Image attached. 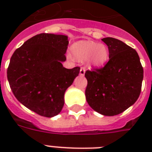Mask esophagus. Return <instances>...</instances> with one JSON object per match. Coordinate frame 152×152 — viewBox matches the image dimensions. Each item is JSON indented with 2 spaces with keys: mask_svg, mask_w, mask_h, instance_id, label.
I'll return each mask as SVG.
<instances>
[{
  "mask_svg": "<svg viewBox=\"0 0 152 152\" xmlns=\"http://www.w3.org/2000/svg\"><path fill=\"white\" fill-rule=\"evenodd\" d=\"M84 74H85V69L84 68H81L80 70V75L81 76H84Z\"/></svg>",
  "mask_w": 152,
  "mask_h": 152,
  "instance_id": "esophagus-1",
  "label": "esophagus"
}]
</instances>
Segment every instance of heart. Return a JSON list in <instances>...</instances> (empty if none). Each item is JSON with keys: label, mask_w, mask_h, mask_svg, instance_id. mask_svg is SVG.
I'll use <instances>...</instances> for the list:
<instances>
[{"label": "heart", "mask_w": 152, "mask_h": 152, "mask_svg": "<svg viewBox=\"0 0 152 152\" xmlns=\"http://www.w3.org/2000/svg\"><path fill=\"white\" fill-rule=\"evenodd\" d=\"M71 50L77 61H85L88 60L89 65L93 68L103 66L109 57L108 48L105 45L88 40L75 42L72 46Z\"/></svg>", "instance_id": "b5f03b06"}]
</instances>
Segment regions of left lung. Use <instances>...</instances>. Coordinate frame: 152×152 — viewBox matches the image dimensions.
<instances>
[{"label":"left lung","instance_id":"obj_1","mask_svg":"<svg viewBox=\"0 0 152 152\" xmlns=\"http://www.w3.org/2000/svg\"><path fill=\"white\" fill-rule=\"evenodd\" d=\"M102 41L108 46L109 61L102 69L85 72L86 99L100 114L118 115L139 98L144 69L134 49L114 38Z\"/></svg>","mask_w":152,"mask_h":152}]
</instances>
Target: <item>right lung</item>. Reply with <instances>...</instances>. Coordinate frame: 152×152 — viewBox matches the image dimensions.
Here are the masks:
<instances>
[{"label": "right lung", "instance_id": "right-lung-1", "mask_svg": "<svg viewBox=\"0 0 152 152\" xmlns=\"http://www.w3.org/2000/svg\"><path fill=\"white\" fill-rule=\"evenodd\" d=\"M67 35L37 34L15 50L7 77L17 100L34 113L53 118L61 111L64 95L79 75L80 67L65 69Z\"/></svg>", "mask_w": 152, "mask_h": 152}]
</instances>
